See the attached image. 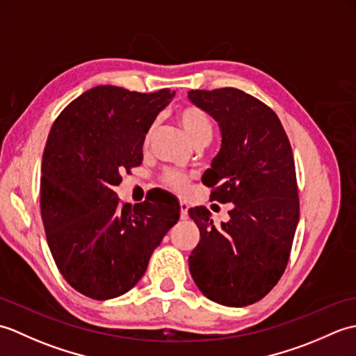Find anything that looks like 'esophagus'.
<instances>
[{
  "label": "esophagus",
  "instance_id": "34e87169",
  "mask_svg": "<svg viewBox=\"0 0 356 356\" xmlns=\"http://www.w3.org/2000/svg\"><path fill=\"white\" fill-rule=\"evenodd\" d=\"M188 203L180 202V218H188Z\"/></svg>",
  "mask_w": 356,
  "mask_h": 356
}]
</instances>
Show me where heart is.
<instances>
[{
	"label": "heart",
	"instance_id": "b5f03b06",
	"mask_svg": "<svg viewBox=\"0 0 356 356\" xmlns=\"http://www.w3.org/2000/svg\"><path fill=\"white\" fill-rule=\"evenodd\" d=\"M176 119L179 125L184 128L185 134L188 136L194 145H197L200 142H209L213 138V125H211V120L208 116L197 107H182L176 111ZM156 124L149 127L147 133V142H149L151 136L154 134ZM163 184L177 194H185L190 188V179H188L185 174L179 171H168L163 174Z\"/></svg>",
	"mask_w": 356,
	"mask_h": 356
}]
</instances>
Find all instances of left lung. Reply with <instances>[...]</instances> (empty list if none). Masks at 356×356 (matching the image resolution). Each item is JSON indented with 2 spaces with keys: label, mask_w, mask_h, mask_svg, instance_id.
Masks as SVG:
<instances>
[{
  "label": "left lung",
  "mask_w": 356,
  "mask_h": 356,
  "mask_svg": "<svg viewBox=\"0 0 356 356\" xmlns=\"http://www.w3.org/2000/svg\"><path fill=\"white\" fill-rule=\"evenodd\" d=\"M188 99L222 133L203 184L213 188L211 200L234 203L218 228L205 207L188 211L200 231L191 277L216 303L249 306L278 283L291 255L300 218L291 143L275 113L241 90H191Z\"/></svg>",
  "instance_id": "1"
}]
</instances>
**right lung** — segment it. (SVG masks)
<instances>
[{"label": "right lung", "instance_id": "add662e5", "mask_svg": "<svg viewBox=\"0 0 356 356\" xmlns=\"http://www.w3.org/2000/svg\"><path fill=\"white\" fill-rule=\"evenodd\" d=\"M174 92L97 86L61 111L42 154L41 217L56 266L93 300L124 295L145 274L154 249L177 223L180 205L120 203L115 186L142 163L145 136Z\"/></svg>", "mask_w": 356, "mask_h": 356}]
</instances>
